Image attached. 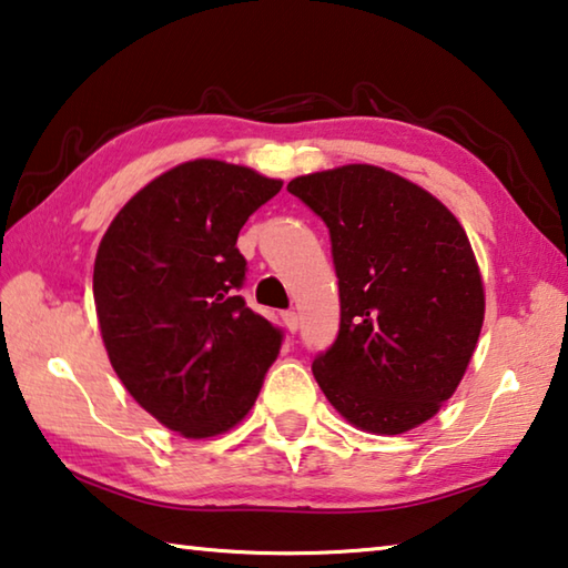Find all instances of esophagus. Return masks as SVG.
Returning <instances> with one entry per match:
<instances>
[{"label": "esophagus", "instance_id": "1", "mask_svg": "<svg viewBox=\"0 0 568 568\" xmlns=\"http://www.w3.org/2000/svg\"><path fill=\"white\" fill-rule=\"evenodd\" d=\"M283 323H285V328L291 331V333H295L297 325H301V321H297V313H295V311H285V313H283Z\"/></svg>", "mask_w": 568, "mask_h": 568}]
</instances>
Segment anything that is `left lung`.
Segmentation results:
<instances>
[{
	"label": "left lung",
	"instance_id": "obj_1",
	"mask_svg": "<svg viewBox=\"0 0 568 568\" xmlns=\"http://www.w3.org/2000/svg\"><path fill=\"white\" fill-rule=\"evenodd\" d=\"M331 233L341 328L313 358L333 408L368 434L434 418L484 325V283L450 210L406 178L343 165L287 182Z\"/></svg>",
	"mask_w": 568,
	"mask_h": 568
}]
</instances>
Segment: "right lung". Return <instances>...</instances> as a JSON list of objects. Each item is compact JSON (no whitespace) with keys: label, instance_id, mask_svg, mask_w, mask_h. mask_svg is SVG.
Listing matches in <instances>:
<instances>
[{"label":"right lung","instance_id":"add662e5","mask_svg":"<svg viewBox=\"0 0 568 568\" xmlns=\"http://www.w3.org/2000/svg\"><path fill=\"white\" fill-rule=\"evenodd\" d=\"M283 182L220 160L168 170L124 205L94 257L104 348L130 396L185 438L233 428L283 331L237 295L240 227Z\"/></svg>","mask_w":568,"mask_h":568}]
</instances>
